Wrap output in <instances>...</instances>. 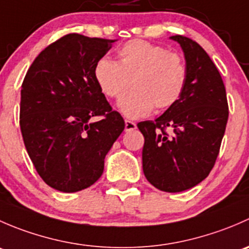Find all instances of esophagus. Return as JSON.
I'll return each mask as SVG.
<instances>
[{"label":"esophagus","instance_id":"obj_1","mask_svg":"<svg viewBox=\"0 0 249 249\" xmlns=\"http://www.w3.org/2000/svg\"><path fill=\"white\" fill-rule=\"evenodd\" d=\"M135 129H136V123L131 120H125V131H132Z\"/></svg>","mask_w":249,"mask_h":249}]
</instances>
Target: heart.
<instances>
[{
  "instance_id": "obj_1",
  "label": "heart",
  "mask_w": 249,
  "mask_h": 249,
  "mask_svg": "<svg viewBox=\"0 0 249 249\" xmlns=\"http://www.w3.org/2000/svg\"><path fill=\"white\" fill-rule=\"evenodd\" d=\"M97 85L106 96L120 97L130 84L134 89L118 102L129 118L164 110L182 96L187 84V64L182 55L149 42L134 39L118 50V61L100 59L94 69Z\"/></svg>"
}]
</instances>
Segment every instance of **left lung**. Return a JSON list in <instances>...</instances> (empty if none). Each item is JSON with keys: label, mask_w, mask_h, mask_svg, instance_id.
<instances>
[{"label": "left lung", "mask_w": 249, "mask_h": 249, "mask_svg": "<svg viewBox=\"0 0 249 249\" xmlns=\"http://www.w3.org/2000/svg\"><path fill=\"white\" fill-rule=\"evenodd\" d=\"M170 38L184 53V91L154 122L145 120L137 126L144 137L142 166L148 182L162 192L179 193L210 175L219 154L229 108L219 71L202 47L180 35Z\"/></svg>", "instance_id": "left-lung-1"}]
</instances>
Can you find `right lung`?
Wrapping results in <instances>:
<instances>
[{
  "label": "right lung",
  "instance_id": "right-lung-1",
  "mask_svg": "<svg viewBox=\"0 0 249 249\" xmlns=\"http://www.w3.org/2000/svg\"><path fill=\"white\" fill-rule=\"evenodd\" d=\"M115 39L70 34L48 46L21 85L20 130L30 159L49 187L76 193L94 184L125 127L94 77ZM99 122H91L92 117Z\"/></svg>",
  "mask_w": 249,
  "mask_h": 249
}]
</instances>
